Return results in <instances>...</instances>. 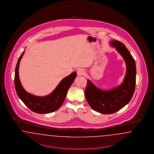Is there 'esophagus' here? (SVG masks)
Segmentation results:
<instances>
[{
    "label": "esophagus",
    "mask_w": 154,
    "mask_h": 154,
    "mask_svg": "<svg viewBox=\"0 0 154 154\" xmlns=\"http://www.w3.org/2000/svg\"><path fill=\"white\" fill-rule=\"evenodd\" d=\"M77 75H83L84 74V69H82V68H79V69L77 70Z\"/></svg>",
    "instance_id": "1"
}]
</instances>
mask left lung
Wrapping results in <instances>:
<instances>
[{"instance_id":"left-lung-1","label":"left lung","mask_w":154,"mask_h":154,"mask_svg":"<svg viewBox=\"0 0 154 154\" xmlns=\"http://www.w3.org/2000/svg\"><path fill=\"white\" fill-rule=\"evenodd\" d=\"M125 61L126 75L122 84L109 90L105 91L96 87L88 79L85 90V97L94 110L103 114L118 111L131 101L134 93L136 82V66L134 59L125 46L116 40L111 42Z\"/></svg>"}]
</instances>
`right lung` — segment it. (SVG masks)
<instances>
[{
  "label": "right lung",
  "instance_id": "add662e5",
  "mask_svg": "<svg viewBox=\"0 0 154 154\" xmlns=\"http://www.w3.org/2000/svg\"><path fill=\"white\" fill-rule=\"evenodd\" d=\"M23 54L24 51L20 56L15 69L14 86L18 97L33 112L38 113H48L55 111L60 107L64 102L68 90L76 77V72H73L62 79L56 89L50 94L45 97L33 95L24 90L19 79V64Z\"/></svg>",
  "mask_w": 154,
  "mask_h": 154
}]
</instances>
